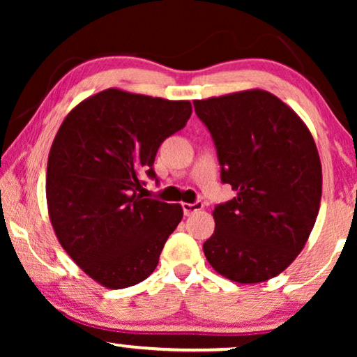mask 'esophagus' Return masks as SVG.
I'll list each match as a JSON object with an SVG mask.
<instances>
[{
  "label": "esophagus",
  "mask_w": 357,
  "mask_h": 357,
  "mask_svg": "<svg viewBox=\"0 0 357 357\" xmlns=\"http://www.w3.org/2000/svg\"><path fill=\"white\" fill-rule=\"evenodd\" d=\"M182 208H183V213L185 216H190V214L199 211V209L204 208L203 202H197V203H182Z\"/></svg>",
  "instance_id": "1"
}]
</instances>
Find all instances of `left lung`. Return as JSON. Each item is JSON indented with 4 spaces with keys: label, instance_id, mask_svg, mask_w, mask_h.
Segmentation results:
<instances>
[{
    "label": "left lung",
    "instance_id": "1",
    "mask_svg": "<svg viewBox=\"0 0 357 357\" xmlns=\"http://www.w3.org/2000/svg\"><path fill=\"white\" fill-rule=\"evenodd\" d=\"M193 105L216 144L221 180L237 192L214 208L204 257L241 284L271 280L302 252L319 214L321 164L310 130L263 89Z\"/></svg>",
    "mask_w": 357,
    "mask_h": 357
}]
</instances>
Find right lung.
Here are the masks:
<instances>
[{
    "label": "right lung",
    "mask_w": 357,
    "mask_h": 357,
    "mask_svg": "<svg viewBox=\"0 0 357 357\" xmlns=\"http://www.w3.org/2000/svg\"><path fill=\"white\" fill-rule=\"evenodd\" d=\"M192 115L188 100L105 89L79 102L58 130L47 164V206L58 242L107 289L155 270L180 204L143 198L144 175L165 138Z\"/></svg>",
    "instance_id": "add662e5"
}]
</instances>
